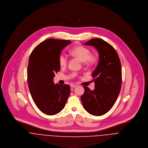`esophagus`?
<instances>
[{"label": "esophagus", "mask_w": 148, "mask_h": 148, "mask_svg": "<svg viewBox=\"0 0 148 148\" xmlns=\"http://www.w3.org/2000/svg\"><path fill=\"white\" fill-rule=\"evenodd\" d=\"M71 87H73V88H75V87H77V85L74 84H71Z\"/></svg>", "instance_id": "obj_1"}]
</instances>
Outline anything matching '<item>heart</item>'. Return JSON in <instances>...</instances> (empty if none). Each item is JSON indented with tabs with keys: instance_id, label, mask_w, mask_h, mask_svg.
Segmentation results:
<instances>
[{
	"instance_id": "1",
	"label": "heart",
	"mask_w": 148,
	"mask_h": 148,
	"mask_svg": "<svg viewBox=\"0 0 148 148\" xmlns=\"http://www.w3.org/2000/svg\"><path fill=\"white\" fill-rule=\"evenodd\" d=\"M70 53L75 56L82 61L86 65H91L93 64L97 59L95 55L90 54L91 51L87 48L83 46L75 47L70 50ZM59 64L61 67H65L67 64L68 59L66 54L62 53L60 55L58 58Z\"/></svg>"
}]
</instances>
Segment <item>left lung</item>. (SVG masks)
I'll list each match as a JSON object with an SVG mask.
<instances>
[{
	"instance_id": "left-lung-1",
	"label": "left lung",
	"mask_w": 148,
	"mask_h": 148,
	"mask_svg": "<svg viewBox=\"0 0 148 148\" xmlns=\"http://www.w3.org/2000/svg\"><path fill=\"white\" fill-rule=\"evenodd\" d=\"M84 44L97 49L99 60L92 74L95 89L92 91L83 87L82 104L91 115L101 116L112 108L119 95L122 80L121 63L114 47L103 40L92 38Z\"/></svg>"
}]
</instances>
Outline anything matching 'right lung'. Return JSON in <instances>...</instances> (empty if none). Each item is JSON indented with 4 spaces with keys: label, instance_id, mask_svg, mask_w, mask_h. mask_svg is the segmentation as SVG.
Returning a JSON list of instances; mask_svg holds the SVG:
<instances>
[{
    "label": "right lung",
    "instance_id": "obj_1",
    "mask_svg": "<svg viewBox=\"0 0 148 148\" xmlns=\"http://www.w3.org/2000/svg\"><path fill=\"white\" fill-rule=\"evenodd\" d=\"M69 40L49 38L32 51L27 70L29 89L38 108L48 115L59 113L70 94L68 84H55L53 78L60 70L58 58Z\"/></svg>",
    "mask_w": 148,
    "mask_h": 148
}]
</instances>
